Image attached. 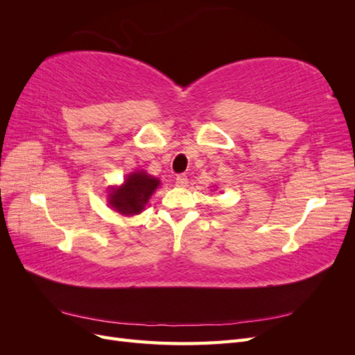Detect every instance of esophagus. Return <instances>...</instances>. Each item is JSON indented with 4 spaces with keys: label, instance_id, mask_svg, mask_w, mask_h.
<instances>
[{
    "label": "esophagus",
    "instance_id": "obj_1",
    "mask_svg": "<svg viewBox=\"0 0 355 355\" xmlns=\"http://www.w3.org/2000/svg\"><path fill=\"white\" fill-rule=\"evenodd\" d=\"M176 185L182 187V188L187 187L188 185V178L185 175H178L176 176Z\"/></svg>",
    "mask_w": 355,
    "mask_h": 355
}]
</instances>
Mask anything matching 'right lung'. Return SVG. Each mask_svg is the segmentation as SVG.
Returning <instances> with one entry per match:
<instances>
[{
  "instance_id": "right-lung-1",
  "label": "right lung",
  "mask_w": 355,
  "mask_h": 355,
  "mask_svg": "<svg viewBox=\"0 0 355 355\" xmlns=\"http://www.w3.org/2000/svg\"><path fill=\"white\" fill-rule=\"evenodd\" d=\"M158 185V179L146 175L145 171H135L125 179L121 188L111 189L110 204L123 214H137L144 210Z\"/></svg>"
}]
</instances>
